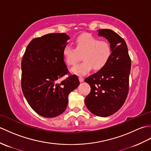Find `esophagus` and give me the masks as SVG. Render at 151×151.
I'll list each match as a JSON object with an SVG mask.
<instances>
[{"label":"esophagus","instance_id":"1","mask_svg":"<svg viewBox=\"0 0 151 151\" xmlns=\"http://www.w3.org/2000/svg\"><path fill=\"white\" fill-rule=\"evenodd\" d=\"M78 78H79V81H80V82H82L84 81V78H83L82 76H80L79 77H78Z\"/></svg>","mask_w":151,"mask_h":151}]
</instances>
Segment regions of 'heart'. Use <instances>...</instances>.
I'll return each instance as SVG.
<instances>
[{
	"label": "heart",
	"mask_w": 151,
	"mask_h": 151,
	"mask_svg": "<svg viewBox=\"0 0 151 151\" xmlns=\"http://www.w3.org/2000/svg\"><path fill=\"white\" fill-rule=\"evenodd\" d=\"M75 49L67 45L63 50L64 60L67 65L73 66L81 59L83 62L71 69L76 75H85L94 68L100 70L106 65L111 55V44L91 34H82L75 41Z\"/></svg>",
	"instance_id": "1"
}]
</instances>
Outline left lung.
I'll use <instances>...</instances> for the list:
<instances>
[{"mask_svg":"<svg viewBox=\"0 0 151 151\" xmlns=\"http://www.w3.org/2000/svg\"><path fill=\"white\" fill-rule=\"evenodd\" d=\"M99 36L106 38L111 46V55L103 68L85 79L91 91L85 104L91 113L108 117L124 103L129 93L131 59L125 41L110 29H99Z\"/></svg>","mask_w":151,"mask_h":151,"instance_id":"left-lung-1","label":"left lung"}]
</instances>
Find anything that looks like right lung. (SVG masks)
Here are the masks:
<instances>
[{"label":"right lung","mask_w":151,"mask_h":151,"mask_svg":"<svg viewBox=\"0 0 151 151\" xmlns=\"http://www.w3.org/2000/svg\"><path fill=\"white\" fill-rule=\"evenodd\" d=\"M69 36L50 33L32 40L21 61V88L30 107L41 116L54 117L65 110L68 95L78 87V76L70 75L63 50ZM68 77L59 82L62 77Z\"/></svg>","instance_id":"obj_1"}]
</instances>
